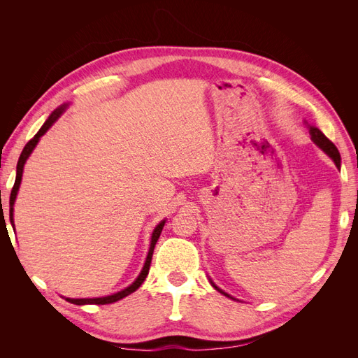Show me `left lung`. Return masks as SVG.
Returning <instances> with one entry per match:
<instances>
[{
	"instance_id": "1",
	"label": "left lung",
	"mask_w": 358,
	"mask_h": 358,
	"mask_svg": "<svg viewBox=\"0 0 358 358\" xmlns=\"http://www.w3.org/2000/svg\"><path fill=\"white\" fill-rule=\"evenodd\" d=\"M308 128H309V133H310V138L313 140V143H315L318 148H321L324 152H326L333 161H334V164H336V167L338 169H341V154H339V150H338V148L334 146V143L333 142H330V140L324 136L320 129L317 128V127H312V125H308ZM210 284H212V287L215 288V289H218L221 294H224V296H227V297H231L230 294H227L225 291H222V289H220L218 287H216L212 280H210ZM233 299V297H231Z\"/></svg>"
}]
</instances>
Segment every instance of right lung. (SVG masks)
Instances as JSON below:
<instances>
[{
    "instance_id": "1",
    "label": "right lung",
    "mask_w": 358,
    "mask_h": 358,
    "mask_svg": "<svg viewBox=\"0 0 358 358\" xmlns=\"http://www.w3.org/2000/svg\"><path fill=\"white\" fill-rule=\"evenodd\" d=\"M69 107V104H62L59 106L58 109L53 110L50 113V116L46 119V122L43 124V127L38 129V133L32 137L29 142L25 145L22 154H20L19 157V161H17V167H16V180H15V185L12 188V194H10V222H12V227H15V221H13V206H15V200H16V196H17V191H19V187H20V180H22V173H24V166L25 162L28 159V157L31 155L32 150H34V148L37 146L40 137L45 134L48 129L53 125V122L57 121V119L62 115V112L66 110ZM166 224V220H162L155 229H154V233H152V237H150V246H149V252H148V257H146V262H145V266L142 268V272H140V275L137 276V279L134 280V282L127 287L125 289L119 291V292H115V294L112 296H106V297H95V299H66L67 301L73 303V305H109V303H115L117 300H121L127 296L131 294V292H134L140 285L143 284V280L146 279L148 273H149V267H150V262H152V254H154V248L157 245V241L158 237L162 231V227H164Z\"/></svg>"
}]
</instances>
